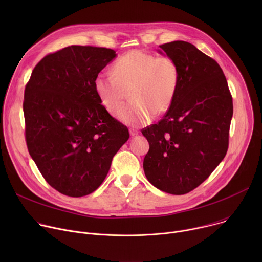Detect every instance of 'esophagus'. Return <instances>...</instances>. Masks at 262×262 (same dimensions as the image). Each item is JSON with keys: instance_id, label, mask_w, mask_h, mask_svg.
<instances>
[{"instance_id": "1", "label": "esophagus", "mask_w": 262, "mask_h": 262, "mask_svg": "<svg viewBox=\"0 0 262 262\" xmlns=\"http://www.w3.org/2000/svg\"><path fill=\"white\" fill-rule=\"evenodd\" d=\"M129 134H130V136H137L139 134V130H137L135 128H130L129 129Z\"/></svg>"}]
</instances>
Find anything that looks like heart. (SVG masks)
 <instances>
[{
	"mask_svg": "<svg viewBox=\"0 0 262 262\" xmlns=\"http://www.w3.org/2000/svg\"><path fill=\"white\" fill-rule=\"evenodd\" d=\"M179 84V68L168 56L134 50L114 64V73L101 71L94 80L95 91L111 113L123 102L126 91L130 101L117 113L118 118L133 126L147 123L170 108Z\"/></svg>",
	"mask_w": 262,
	"mask_h": 262,
	"instance_id": "1",
	"label": "heart"
}]
</instances>
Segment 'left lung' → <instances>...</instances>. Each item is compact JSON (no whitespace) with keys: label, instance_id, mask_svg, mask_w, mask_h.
<instances>
[{"label":"left lung","instance_id":"obj_1","mask_svg":"<svg viewBox=\"0 0 262 262\" xmlns=\"http://www.w3.org/2000/svg\"><path fill=\"white\" fill-rule=\"evenodd\" d=\"M179 68L166 115L142 129L149 143L145 175L157 189L183 195L199 186L225 158L233 103L220 65L186 41L160 46Z\"/></svg>","mask_w":262,"mask_h":262}]
</instances>
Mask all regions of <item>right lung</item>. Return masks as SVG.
Listing matches in <instances>:
<instances>
[{
  "instance_id": "1",
  "label": "right lung",
  "mask_w": 262,
  "mask_h": 262,
  "mask_svg": "<svg viewBox=\"0 0 262 262\" xmlns=\"http://www.w3.org/2000/svg\"><path fill=\"white\" fill-rule=\"evenodd\" d=\"M114 50L71 46L47 55L25 88V138L29 154L59 193L83 197L104 180L113 157L128 140L94 88Z\"/></svg>"
}]
</instances>
